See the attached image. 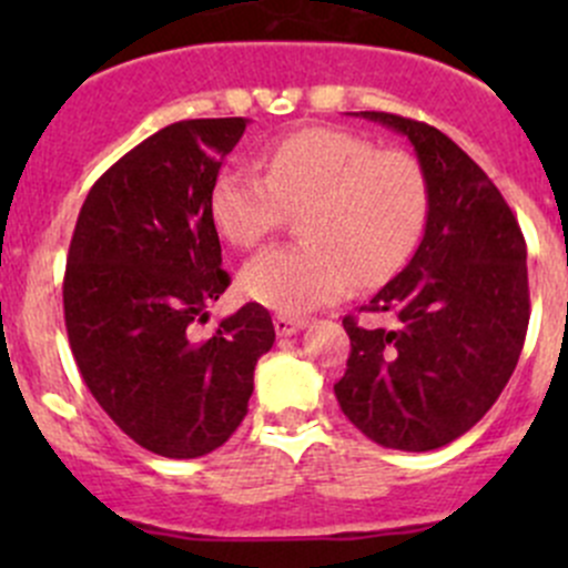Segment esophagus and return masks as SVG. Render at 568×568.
Wrapping results in <instances>:
<instances>
[{
	"label": "esophagus",
	"instance_id": "1",
	"mask_svg": "<svg viewBox=\"0 0 568 568\" xmlns=\"http://www.w3.org/2000/svg\"><path fill=\"white\" fill-rule=\"evenodd\" d=\"M307 321L305 318H291V316H274V329H277L280 337H291L296 335L300 329H305Z\"/></svg>",
	"mask_w": 568,
	"mask_h": 568
}]
</instances>
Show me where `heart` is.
<instances>
[{
    "label": "heart",
    "instance_id": "obj_1",
    "mask_svg": "<svg viewBox=\"0 0 568 568\" xmlns=\"http://www.w3.org/2000/svg\"><path fill=\"white\" fill-rule=\"evenodd\" d=\"M266 175L231 164L211 189L222 239L255 247L300 211L302 242L257 252L242 294L280 316H305L341 300L352 280L379 285L404 268L428 220L420 164L341 129H302L266 151Z\"/></svg>",
    "mask_w": 568,
    "mask_h": 568
}]
</instances>
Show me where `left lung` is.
<instances>
[{
    "instance_id": "8db88e82",
    "label": "left lung",
    "mask_w": 568,
    "mask_h": 568,
    "mask_svg": "<svg viewBox=\"0 0 568 568\" xmlns=\"http://www.w3.org/2000/svg\"><path fill=\"white\" fill-rule=\"evenodd\" d=\"M409 140L428 186L420 247L365 305L395 324L343 318L352 354L343 415L382 448H443L475 426L517 368L530 318L528 250L489 175L434 125L359 112Z\"/></svg>"
}]
</instances>
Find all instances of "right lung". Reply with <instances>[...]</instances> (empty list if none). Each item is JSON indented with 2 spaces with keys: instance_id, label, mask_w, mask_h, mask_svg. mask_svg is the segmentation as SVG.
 <instances>
[{
  "instance_id": "1",
  "label": "right lung",
  "mask_w": 568,
  "mask_h": 568,
  "mask_svg": "<svg viewBox=\"0 0 568 568\" xmlns=\"http://www.w3.org/2000/svg\"><path fill=\"white\" fill-rule=\"evenodd\" d=\"M247 123L181 120L148 136L90 189L68 250L62 305L79 374L120 432L168 459L231 439L274 346L257 302L205 341L194 332L231 285L211 189Z\"/></svg>"
}]
</instances>
